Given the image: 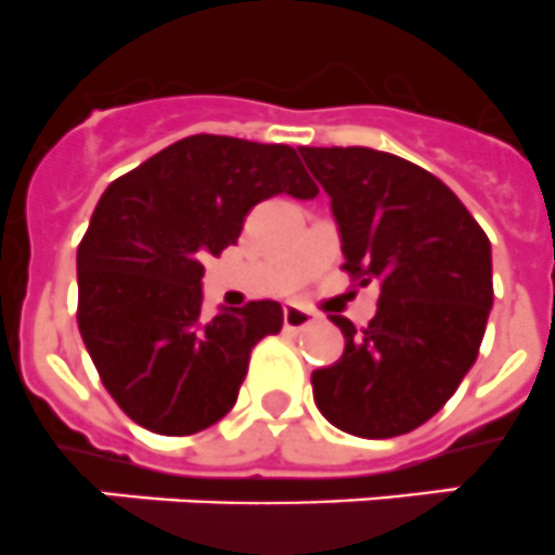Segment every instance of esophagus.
Wrapping results in <instances>:
<instances>
[{"mask_svg":"<svg viewBox=\"0 0 555 555\" xmlns=\"http://www.w3.org/2000/svg\"><path fill=\"white\" fill-rule=\"evenodd\" d=\"M318 321V314L301 307H284V328L287 332H304L307 326Z\"/></svg>","mask_w":555,"mask_h":555,"instance_id":"34e87169","label":"esophagus"}]
</instances>
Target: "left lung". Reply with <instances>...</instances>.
<instances>
[{
  "mask_svg": "<svg viewBox=\"0 0 555 555\" xmlns=\"http://www.w3.org/2000/svg\"><path fill=\"white\" fill-rule=\"evenodd\" d=\"M332 198L343 271L382 282L367 326L332 314L346 351L312 373L332 426L364 439L409 434L456 392L492 309V248L483 229L426 168L364 146L298 149Z\"/></svg>",
  "mask_w": 555,
  "mask_h": 555,
  "instance_id": "8db88e82",
  "label": "left lung"
}]
</instances>
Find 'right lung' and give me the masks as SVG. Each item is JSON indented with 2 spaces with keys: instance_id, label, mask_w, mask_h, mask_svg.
Listing matches in <instances>:
<instances>
[{
  "instance_id": "obj_1",
  "label": "right lung",
  "mask_w": 555,
  "mask_h": 555,
  "mask_svg": "<svg viewBox=\"0 0 555 555\" xmlns=\"http://www.w3.org/2000/svg\"><path fill=\"white\" fill-rule=\"evenodd\" d=\"M318 184L296 149L191 134L109 184L77 248V323L113 401L138 426L188 437L234 406L276 301L202 314V259L241 237L254 204Z\"/></svg>"
}]
</instances>
